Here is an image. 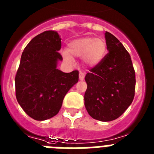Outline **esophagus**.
<instances>
[{
	"label": "esophagus",
	"instance_id": "1",
	"mask_svg": "<svg viewBox=\"0 0 154 154\" xmlns=\"http://www.w3.org/2000/svg\"><path fill=\"white\" fill-rule=\"evenodd\" d=\"M85 74L82 72H79V79L80 80H83L85 79Z\"/></svg>",
	"mask_w": 154,
	"mask_h": 154
}]
</instances>
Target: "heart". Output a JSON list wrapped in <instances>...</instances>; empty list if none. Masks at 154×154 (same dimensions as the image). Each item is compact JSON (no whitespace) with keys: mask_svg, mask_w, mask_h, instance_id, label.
<instances>
[{"mask_svg":"<svg viewBox=\"0 0 154 154\" xmlns=\"http://www.w3.org/2000/svg\"><path fill=\"white\" fill-rule=\"evenodd\" d=\"M106 52V44L103 39L95 38H82L69 42L66 51L62 52L64 60L72 64L71 56L80 58L83 63L89 66H95L103 60Z\"/></svg>","mask_w":154,"mask_h":154,"instance_id":"obj_1","label":"heart"}]
</instances>
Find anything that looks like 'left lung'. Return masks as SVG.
Returning a JSON list of instances; mask_svg holds the SVG:
<instances>
[{"mask_svg":"<svg viewBox=\"0 0 154 154\" xmlns=\"http://www.w3.org/2000/svg\"><path fill=\"white\" fill-rule=\"evenodd\" d=\"M109 52L85 75V106L93 119L109 122L117 119L132 103L136 77L131 57L113 35L106 31Z\"/></svg>","mask_w":154,"mask_h":154,"instance_id":"8db88e82","label":"left lung"}]
</instances>
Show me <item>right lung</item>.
Returning <instances> with one entry per match:
<instances>
[{"label": "right lung", "mask_w": 154, "mask_h": 154, "mask_svg": "<svg viewBox=\"0 0 154 154\" xmlns=\"http://www.w3.org/2000/svg\"><path fill=\"white\" fill-rule=\"evenodd\" d=\"M61 38L55 31L35 36L22 52L15 76L16 98L30 117L45 120L55 116L65 96L79 81V72L65 73L57 69Z\"/></svg>", "instance_id": "1"}]
</instances>
